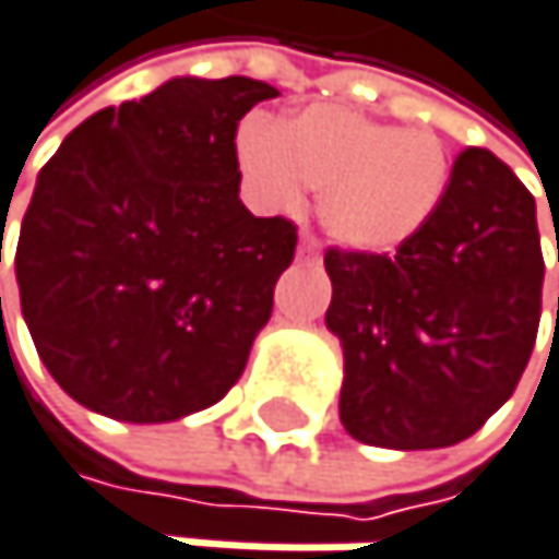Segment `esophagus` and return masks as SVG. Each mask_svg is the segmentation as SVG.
Segmentation results:
<instances>
[{"mask_svg":"<svg viewBox=\"0 0 559 559\" xmlns=\"http://www.w3.org/2000/svg\"><path fill=\"white\" fill-rule=\"evenodd\" d=\"M298 258H301V261H318V241L308 238V234H305L301 245H298Z\"/></svg>","mask_w":559,"mask_h":559,"instance_id":"esophagus-1","label":"esophagus"}]
</instances>
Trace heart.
<instances>
[{
  "label": "heart",
  "mask_w": 559,
  "mask_h": 559,
  "mask_svg": "<svg viewBox=\"0 0 559 559\" xmlns=\"http://www.w3.org/2000/svg\"><path fill=\"white\" fill-rule=\"evenodd\" d=\"M234 154L261 211H298L321 190L318 217L352 251L385 254L413 241L436 217L453 160L432 130H402L345 106L314 103L282 127L248 117Z\"/></svg>",
  "instance_id": "heart-1"
}]
</instances>
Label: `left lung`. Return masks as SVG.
<instances>
[{"mask_svg": "<svg viewBox=\"0 0 559 559\" xmlns=\"http://www.w3.org/2000/svg\"><path fill=\"white\" fill-rule=\"evenodd\" d=\"M325 271L352 439L453 445L513 395L540 329L544 251L533 194L489 150H463L442 207L395 254L329 248Z\"/></svg>", "mask_w": 559, "mask_h": 559, "instance_id": "left-lung-1", "label": "left lung"}]
</instances>
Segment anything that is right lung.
<instances>
[{"label": "right lung", "instance_id": "right-lung-1", "mask_svg": "<svg viewBox=\"0 0 559 559\" xmlns=\"http://www.w3.org/2000/svg\"><path fill=\"white\" fill-rule=\"evenodd\" d=\"M274 96L248 76H177L83 120L39 170L19 301L49 376L86 409L174 423L241 379L298 245L292 221L238 198V123Z\"/></svg>", "mask_w": 559, "mask_h": 559}]
</instances>
